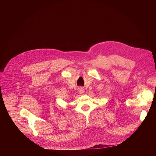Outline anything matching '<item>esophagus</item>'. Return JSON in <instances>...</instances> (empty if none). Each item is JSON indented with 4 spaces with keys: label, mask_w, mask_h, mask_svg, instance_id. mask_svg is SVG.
Wrapping results in <instances>:
<instances>
[{
    "label": "esophagus",
    "mask_w": 156,
    "mask_h": 156,
    "mask_svg": "<svg viewBox=\"0 0 156 156\" xmlns=\"http://www.w3.org/2000/svg\"><path fill=\"white\" fill-rule=\"evenodd\" d=\"M78 91L80 92V93H81H81H83L84 92V90H83V88H81H81H80V89H79V91Z\"/></svg>",
    "instance_id": "esophagus-1"
}]
</instances>
